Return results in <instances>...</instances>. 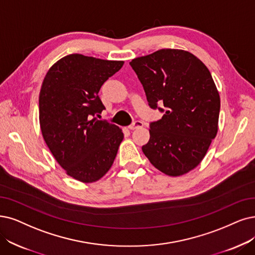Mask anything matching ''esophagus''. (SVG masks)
<instances>
[{"label": "esophagus", "instance_id": "obj_1", "mask_svg": "<svg viewBox=\"0 0 255 255\" xmlns=\"http://www.w3.org/2000/svg\"><path fill=\"white\" fill-rule=\"evenodd\" d=\"M142 127H143V122L140 121V120H136V121L133 122V124L128 126V128H129V129H135V128H142Z\"/></svg>", "mask_w": 255, "mask_h": 255}]
</instances>
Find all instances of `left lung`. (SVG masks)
<instances>
[{
    "label": "left lung",
    "instance_id": "1",
    "mask_svg": "<svg viewBox=\"0 0 255 255\" xmlns=\"http://www.w3.org/2000/svg\"><path fill=\"white\" fill-rule=\"evenodd\" d=\"M129 65L149 108L164 113L149 124V141L142 151L165 175L186 174L199 165L218 131L221 101L209 70L178 49H161Z\"/></svg>",
    "mask_w": 255,
    "mask_h": 255
}]
</instances>
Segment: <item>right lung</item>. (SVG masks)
<instances>
[{
    "instance_id": "add662e5",
    "label": "right lung",
    "mask_w": 255,
    "mask_h": 255,
    "mask_svg": "<svg viewBox=\"0 0 255 255\" xmlns=\"http://www.w3.org/2000/svg\"><path fill=\"white\" fill-rule=\"evenodd\" d=\"M124 62L81 54L59 59L46 74L39 93V124L58 164L74 179L91 183L107 174L124 133L93 118L106 108L98 92Z\"/></svg>"
}]
</instances>
